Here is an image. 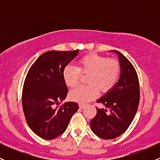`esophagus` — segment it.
<instances>
[{"instance_id": "esophagus-1", "label": "esophagus", "mask_w": 160, "mask_h": 160, "mask_svg": "<svg viewBox=\"0 0 160 160\" xmlns=\"http://www.w3.org/2000/svg\"><path fill=\"white\" fill-rule=\"evenodd\" d=\"M84 107H85V105H84L83 104H79V108H80V109H82V108H83Z\"/></svg>"}]
</instances>
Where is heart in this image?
Returning a JSON list of instances; mask_svg holds the SVG:
<instances>
[{
  "label": "heart",
  "instance_id": "obj_1",
  "mask_svg": "<svg viewBox=\"0 0 160 160\" xmlns=\"http://www.w3.org/2000/svg\"><path fill=\"white\" fill-rule=\"evenodd\" d=\"M121 71L118 61L101 56L96 53H89L78 60V68L66 66L62 77L66 86L74 87L78 84L81 75H87L88 86H80L70 92V98L79 103H86L95 98L98 89L101 92H107L116 85Z\"/></svg>",
  "mask_w": 160,
  "mask_h": 160
}]
</instances>
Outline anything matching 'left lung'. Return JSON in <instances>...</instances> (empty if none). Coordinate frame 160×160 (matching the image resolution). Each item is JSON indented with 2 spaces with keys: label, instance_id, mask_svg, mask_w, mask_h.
I'll return each mask as SVG.
<instances>
[{
  "label": "left lung",
  "instance_id": "8db88e82",
  "mask_svg": "<svg viewBox=\"0 0 160 160\" xmlns=\"http://www.w3.org/2000/svg\"><path fill=\"white\" fill-rule=\"evenodd\" d=\"M113 52L118 55L120 60V79L111 90L97 100L105 108H96V115L90 122L93 132L107 140L119 137L127 130L140 101L139 80L135 68L122 53Z\"/></svg>",
  "mask_w": 160,
  "mask_h": 160
}]
</instances>
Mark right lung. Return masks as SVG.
Here are the masks:
<instances>
[{"mask_svg": "<svg viewBox=\"0 0 160 160\" xmlns=\"http://www.w3.org/2000/svg\"><path fill=\"white\" fill-rule=\"evenodd\" d=\"M78 54V49L46 52L31 66L25 78L22 95L25 120L31 129L46 140L61 135L79 109L76 102L60 105L68 94L63 70Z\"/></svg>", "mask_w": 160, "mask_h": 160, "instance_id": "add662e5", "label": "right lung"}]
</instances>
